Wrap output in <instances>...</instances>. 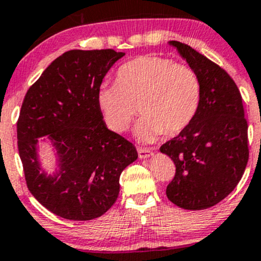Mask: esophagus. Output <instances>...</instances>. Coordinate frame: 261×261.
<instances>
[{"label": "esophagus", "mask_w": 261, "mask_h": 261, "mask_svg": "<svg viewBox=\"0 0 261 261\" xmlns=\"http://www.w3.org/2000/svg\"><path fill=\"white\" fill-rule=\"evenodd\" d=\"M137 152H139V157L142 158V160H145V158H149V157H152V155H153V152H152L149 148L139 147V148H137Z\"/></svg>", "instance_id": "obj_1"}]
</instances>
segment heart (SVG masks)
<instances>
[{
  "label": "heart",
  "instance_id": "1",
  "mask_svg": "<svg viewBox=\"0 0 261 261\" xmlns=\"http://www.w3.org/2000/svg\"><path fill=\"white\" fill-rule=\"evenodd\" d=\"M200 100L201 85L195 71L154 55L124 64L116 82H103L97 91L103 120L116 134L127 130L139 107L142 119L135 135L142 142H153L164 133L174 136L184 131L195 118Z\"/></svg>",
  "mask_w": 261,
  "mask_h": 261
}]
</instances>
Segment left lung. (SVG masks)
Masks as SVG:
<instances>
[{
    "mask_svg": "<svg viewBox=\"0 0 261 261\" xmlns=\"http://www.w3.org/2000/svg\"><path fill=\"white\" fill-rule=\"evenodd\" d=\"M197 73L201 100L193 122L161 146L175 164L167 197L185 210H205L229 195L247 167L248 124L242 95L220 66L179 41H168Z\"/></svg>",
    "mask_w": 261,
    "mask_h": 261,
    "instance_id": "left-lung-1",
    "label": "left lung"
}]
</instances>
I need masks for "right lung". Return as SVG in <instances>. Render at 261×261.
<instances>
[{
    "instance_id": "right-lung-1",
    "label": "right lung",
    "mask_w": 261,
    "mask_h": 261,
    "mask_svg": "<svg viewBox=\"0 0 261 261\" xmlns=\"http://www.w3.org/2000/svg\"><path fill=\"white\" fill-rule=\"evenodd\" d=\"M124 55L112 49L62 54L22 104L17 137L27 185L44 207L66 220L106 214L118 199L121 172L139 157L133 143L107 127L97 104L98 87ZM40 143L53 149L51 173L41 163Z\"/></svg>"
}]
</instances>
